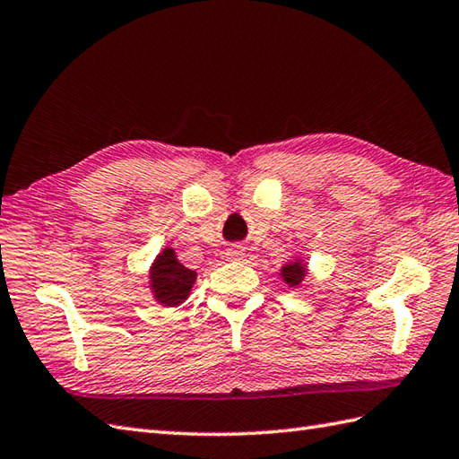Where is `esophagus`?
Listing matches in <instances>:
<instances>
[{"mask_svg": "<svg viewBox=\"0 0 459 459\" xmlns=\"http://www.w3.org/2000/svg\"><path fill=\"white\" fill-rule=\"evenodd\" d=\"M226 257L230 261H238L243 257V247L241 246H233V247H228L226 249Z\"/></svg>", "mask_w": 459, "mask_h": 459, "instance_id": "obj_1", "label": "esophagus"}]
</instances>
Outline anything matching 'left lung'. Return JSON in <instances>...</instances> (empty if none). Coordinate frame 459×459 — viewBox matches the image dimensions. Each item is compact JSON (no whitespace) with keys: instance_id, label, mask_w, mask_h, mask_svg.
I'll return each mask as SVG.
<instances>
[{"instance_id":"left-lung-1","label":"left lung","mask_w":459,"mask_h":459,"mask_svg":"<svg viewBox=\"0 0 459 459\" xmlns=\"http://www.w3.org/2000/svg\"><path fill=\"white\" fill-rule=\"evenodd\" d=\"M281 277L282 281L289 284V287H294L297 289L299 284L304 281V277H307V264H304L302 261H290L284 264V267L281 269Z\"/></svg>"}]
</instances>
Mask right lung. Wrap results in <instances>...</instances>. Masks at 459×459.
<instances>
[{"label":"right lung","mask_w":459,"mask_h":459,"mask_svg":"<svg viewBox=\"0 0 459 459\" xmlns=\"http://www.w3.org/2000/svg\"><path fill=\"white\" fill-rule=\"evenodd\" d=\"M151 290L157 302L165 307H178L190 294L192 284L196 281V271L186 269L177 255L175 249L167 247L160 251L151 267Z\"/></svg>","instance_id":"right-lung-1"}]
</instances>
